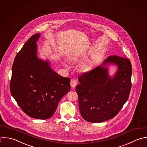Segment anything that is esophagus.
<instances>
[{
    "mask_svg": "<svg viewBox=\"0 0 147 147\" xmlns=\"http://www.w3.org/2000/svg\"><path fill=\"white\" fill-rule=\"evenodd\" d=\"M77 80L75 79H72L70 82V84L72 88H75V86L77 85Z\"/></svg>",
    "mask_w": 147,
    "mask_h": 147,
    "instance_id": "esophagus-1",
    "label": "esophagus"
}]
</instances>
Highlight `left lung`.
<instances>
[{
  "label": "left lung",
  "instance_id": "left-lung-1",
  "mask_svg": "<svg viewBox=\"0 0 147 147\" xmlns=\"http://www.w3.org/2000/svg\"><path fill=\"white\" fill-rule=\"evenodd\" d=\"M114 63L119 69L109 78L103 65ZM132 67L125 57L110 56L102 66L83 73L76 87L80 114L86 121L102 122L114 118L127 101L131 87Z\"/></svg>",
  "mask_w": 147,
  "mask_h": 147
}]
</instances>
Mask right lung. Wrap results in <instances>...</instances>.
Returning a JSON list of instances; mask_svg holds the SVG:
<instances>
[{"mask_svg":"<svg viewBox=\"0 0 147 147\" xmlns=\"http://www.w3.org/2000/svg\"><path fill=\"white\" fill-rule=\"evenodd\" d=\"M30 37L17 54L12 67L10 92L21 109L30 117L47 119L55 113L60 99L70 91V78L53 71L48 61L38 59L36 41Z\"/></svg>","mask_w":147,"mask_h":147,"instance_id":"1","label":"right lung"}]
</instances>
